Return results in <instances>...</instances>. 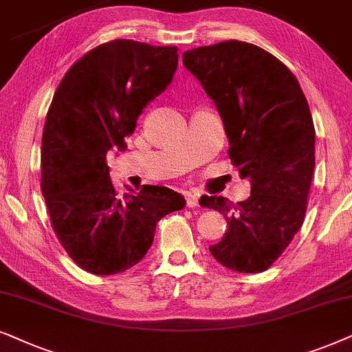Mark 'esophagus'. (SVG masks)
<instances>
[{
	"mask_svg": "<svg viewBox=\"0 0 352 352\" xmlns=\"http://www.w3.org/2000/svg\"><path fill=\"white\" fill-rule=\"evenodd\" d=\"M198 199H199L198 193H191L190 191V193L185 195V201L188 208H196V206H198Z\"/></svg>",
	"mask_w": 352,
	"mask_h": 352,
	"instance_id": "obj_1",
	"label": "esophagus"
}]
</instances>
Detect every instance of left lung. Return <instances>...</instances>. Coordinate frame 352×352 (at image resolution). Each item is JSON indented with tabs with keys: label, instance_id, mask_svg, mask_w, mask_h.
Masks as SVG:
<instances>
[{
	"label": "left lung",
	"instance_id": "8db88e82",
	"mask_svg": "<svg viewBox=\"0 0 352 352\" xmlns=\"http://www.w3.org/2000/svg\"><path fill=\"white\" fill-rule=\"evenodd\" d=\"M184 64L217 106L232 164L251 180V196L238 204L201 196L228 225L209 251L227 269L259 274L283 254L306 215L316 167L307 100L282 60L245 41L185 51Z\"/></svg>",
	"mask_w": 352,
	"mask_h": 352
}]
</instances>
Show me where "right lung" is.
<instances>
[{
    "label": "right lung",
    "mask_w": 352,
    "mask_h": 352,
    "mask_svg": "<svg viewBox=\"0 0 352 352\" xmlns=\"http://www.w3.org/2000/svg\"><path fill=\"white\" fill-rule=\"evenodd\" d=\"M177 46L133 40L102 43L74 63L56 90L41 138V193L51 227L78 267L114 275L138 264L164 215L184 196L143 185L119 196L106 156L125 149L143 107L170 83Z\"/></svg>",
    "instance_id": "right-lung-1"
}]
</instances>
